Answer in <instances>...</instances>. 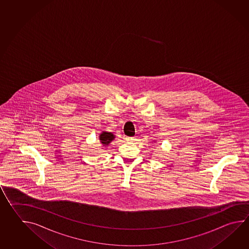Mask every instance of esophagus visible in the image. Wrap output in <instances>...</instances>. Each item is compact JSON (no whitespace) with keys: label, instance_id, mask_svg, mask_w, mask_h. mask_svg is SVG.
<instances>
[{"label":"esophagus","instance_id":"1","mask_svg":"<svg viewBox=\"0 0 249 249\" xmlns=\"http://www.w3.org/2000/svg\"><path fill=\"white\" fill-rule=\"evenodd\" d=\"M136 137H125V140L127 141V142H132V141H134V140H136L135 139Z\"/></svg>","mask_w":249,"mask_h":249}]
</instances>
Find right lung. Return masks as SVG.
<instances>
[{
	"label": "right lung",
	"mask_w": 249,
	"mask_h": 249,
	"mask_svg": "<svg viewBox=\"0 0 249 249\" xmlns=\"http://www.w3.org/2000/svg\"><path fill=\"white\" fill-rule=\"evenodd\" d=\"M114 137L115 136L112 133L103 131L99 135V140L104 146H107L110 142H112V140L114 139Z\"/></svg>",
	"instance_id": "right-lung-1"
}]
</instances>
